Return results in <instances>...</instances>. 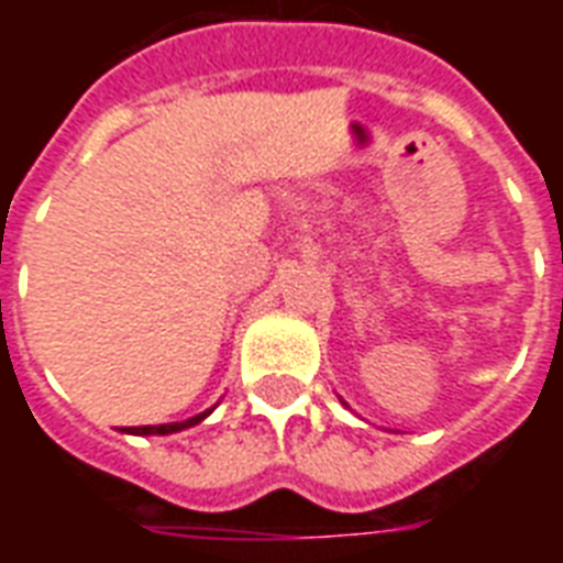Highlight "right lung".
Wrapping results in <instances>:
<instances>
[{
  "label": "right lung",
  "instance_id": "obj_1",
  "mask_svg": "<svg viewBox=\"0 0 563 563\" xmlns=\"http://www.w3.org/2000/svg\"><path fill=\"white\" fill-rule=\"evenodd\" d=\"M208 413L192 416V419H186V422H174V424H139V428H129V434H174V431H184L189 424H198Z\"/></svg>",
  "mask_w": 563,
  "mask_h": 563
}]
</instances>
